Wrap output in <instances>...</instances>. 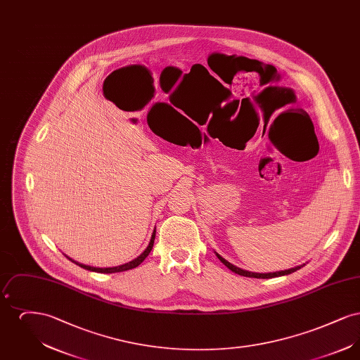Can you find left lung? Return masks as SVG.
<instances>
[{
	"label": "left lung",
	"mask_w": 360,
	"mask_h": 360,
	"mask_svg": "<svg viewBox=\"0 0 360 360\" xmlns=\"http://www.w3.org/2000/svg\"><path fill=\"white\" fill-rule=\"evenodd\" d=\"M217 257L223 262L224 264L231 270V271H233V273H236V274L243 275V276H248V278H259V279H269V278H275V276H282V275H288L291 274V273H294V271H297V270H300L302 266H297V267H292V269H289V270H285V271H275V273H266V274H260V273H252V271H245V270H241L239 267H236V266H233L232 263H229L228 260H225L223 257H220L219 254H216Z\"/></svg>",
	"instance_id": "8db88e82"
}]
</instances>
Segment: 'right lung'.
Masks as SVG:
<instances>
[{"mask_svg": "<svg viewBox=\"0 0 360 360\" xmlns=\"http://www.w3.org/2000/svg\"><path fill=\"white\" fill-rule=\"evenodd\" d=\"M155 231L153 232V236H151V240H150V244H148V247L144 250V252L140 255V257H137L136 259H134V260H131V262H128V263H125V264H121V266H116V267H103V269H100V267H91V266H86V264H82V263H78V262H75V260H72L71 257H66L71 260L72 263H75V264H78L79 267H82V269H85V270H89V271H96V273H101V274H112V273H121V271H127V270H131V269H135L137 267L146 257H148V254L151 252V250H153V245H154V240H155Z\"/></svg>", "mask_w": 360, "mask_h": 360, "instance_id": "1", "label": "right lung"}]
</instances>
